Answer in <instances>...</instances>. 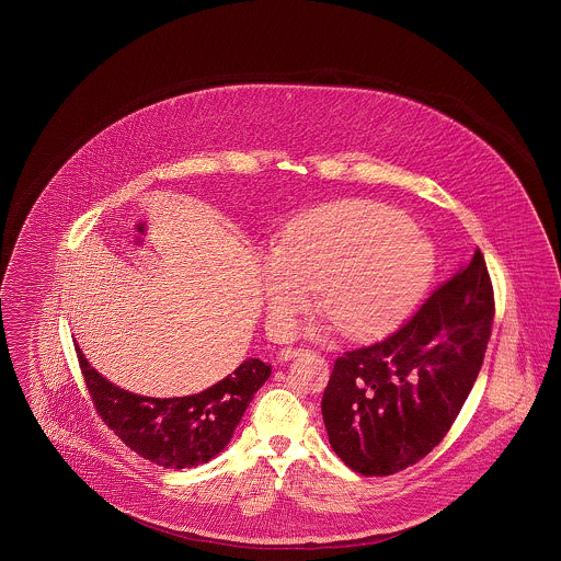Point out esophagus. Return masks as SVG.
Wrapping results in <instances>:
<instances>
[{"label": "esophagus", "mask_w": 561, "mask_h": 561, "mask_svg": "<svg viewBox=\"0 0 561 561\" xmlns=\"http://www.w3.org/2000/svg\"><path fill=\"white\" fill-rule=\"evenodd\" d=\"M307 353V348H298V346H284L279 353H277V359L279 360H290L294 357H300V355H305Z\"/></svg>", "instance_id": "1"}]
</instances>
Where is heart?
Returning a JSON list of instances; mask_svg holds the SVG:
<instances>
[{
    "instance_id": "1",
    "label": "heart",
    "mask_w": 561,
    "mask_h": 561,
    "mask_svg": "<svg viewBox=\"0 0 561 561\" xmlns=\"http://www.w3.org/2000/svg\"><path fill=\"white\" fill-rule=\"evenodd\" d=\"M434 248L397 208L340 201L298 217L261 254L271 328L286 334L319 290V307L346 334H371L426 288Z\"/></svg>"
}]
</instances>
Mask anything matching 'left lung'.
<instances>
[{
	"mask_svg": "<svg viewBox=\"0 0 561 561\" xmlns=\"http://www.w3.org/2000/svg\"><path fill=\"white\" fill-rule=\"evenodd\" d=\"M493 317V284L476 250L394 334L337 357L321 401L337 457L363 476L426 457L470 394Z\"/></svg>",
	"mask_w": 561,
	"mask_h": 561,
	"instance_id": "left-lung-1",
	"label": "left lung"
}]
</instances>
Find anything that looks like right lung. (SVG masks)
Instances as JSON below:
<instances>
[{"mask_svg":"<svg viewBox=\"0 0 561 561\" xmlns=\"http://www.w3.org/2000/svg\"><path fill=\"white\" fill-rule=\"evenodd\" d=\"M77 357L95 411L114 434L144 459L183 470L210 461L224 450L256 390L270 380L271 365L247 359L233 374L190 397L154 399L123 390Z\"/></svg>","mask_w":561,"mask_h":561,"instance_id":"add662e5","label":"right lung"}]
</instances>
